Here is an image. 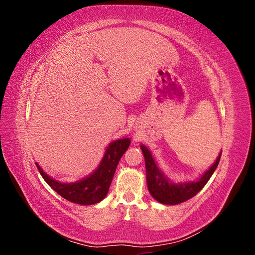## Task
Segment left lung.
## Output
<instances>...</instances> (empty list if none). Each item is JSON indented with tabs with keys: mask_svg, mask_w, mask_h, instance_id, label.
I'll use <instances>...</instances> for the list:
<instances>
[{
	"mask_svg": "<svg viewBox=\"0 0 255 255\" xmlns=\"http://www.w3.org/2000/svg\"><path fill=\"white\" fill-rule=\"evenodd\" d=\"M140 149L144 156L146 184H148L150 194L156 201L167 205L180 204L195 197L211 179L219 164L221 156L220 152L210 169H207L197 181L175 183L169 179L167 174H165L158 167L155 159L152 156L151 151L144 144H140Z\"/></svg>",
	"mask_w": 255,
	"mask_h": 255,
	"instance_id": "1",
	"label": "left lung"
}]
</instances>
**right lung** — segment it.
Wrapping results in <instances>:
<instances>
[{
    "instance_id": "1",
    "label": "right lung",
    "mask_w": 255,
    "mask_h": 255,
    "mask_svg": "<svg viewBox=\"0 0 255 255\" xmlns=\"http://www.w3.org/2000/svg\"><path fill=\"white\" fill-rule=\"evenodd\" d=\"M129 138H121L111 142L94 172L84 179L72 183H61L45 173L36 163L43 180L49 186L66 200L81 205H92L101 202L109 192L119 160L129 146Z\"/></svg>"
}]
</instances>
